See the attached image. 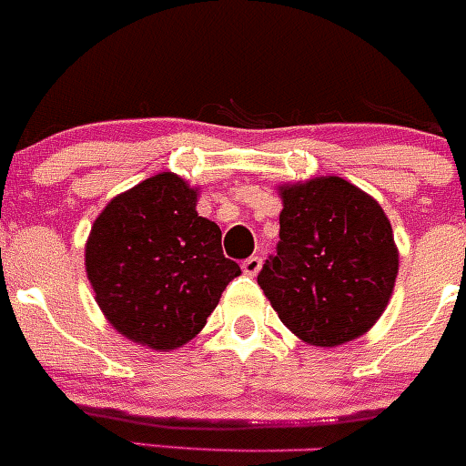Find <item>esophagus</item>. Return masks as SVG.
Returning <instances> with one entry per match:
<instances>
[{
  "instance_id": "obj_1",
  "label": "esophagus",
  "mask_w": 466,
  "mask_h": 466,
  "mask_svg": "<svg viewBox=\"0 0 466 466\" xmlns=\"http://www.w3.org/2000/svg\"><path fill=\"white\" fill-rule=\"evenodd\" d=\"M241 268H243V273L250 275V278H255V275L261 270V259L259 257H248V259H243Z\"/></svg>"
}]
</instances>
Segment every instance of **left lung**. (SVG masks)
I'll list each match as a JSON object with an SVG mask.
<instances>
[{"instance_id": "8db88e82", "label": "left lung", "mask_w": 466, "mask_h": 466, "mask_svg": "<svg viewBox=\"0 0 466 466\" xmlns=\"http://www.w3.org/2000/svg\"><path fill=\"white\" fill-rule=\"evenodd\" d=\"M278 252L257 282L279 320L311 346H341L369 332L399 275L390 218L341 177L284 184Z\"/></svg>"}]
</instances>
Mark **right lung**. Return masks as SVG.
Instances as JSON below:
<instances>
[{
  "label": "right lung",
  "instance_id": "1",
  "mask_svg": "<svg viewBox=\"0 0 466 466\" xmlns=\"http://www.w3.org/2000/svg\"><path fill=\"white\" fill-rule=\"evenodd\" d=\"M198 188L161 173L113 198L86 241V275L108 323L152 350L191 341L237 275Z\"/></svg>",
  "mask_w": 466,
  "mask_h": 466
}]
</instances>
